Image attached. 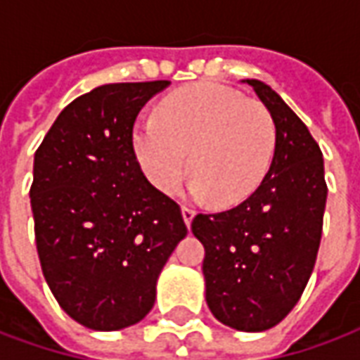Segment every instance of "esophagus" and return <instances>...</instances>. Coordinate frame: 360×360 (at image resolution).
Returning <instances> with one entry per match:
<instances>
[{"mask_svg": "<svg viewBox=\"0 0 360 360\" xmlns=\"http://www.w3.org/2000/svg\"><path fill=\"white\" fill-rule=\"evenodd\" d=\"M181 214H183V220H185V224H187V226H191L193 218H195V210H193V208H188V206H183V208H181Z\"/></svg>", "mask_w": 360, "mask_h": 360, "instance_id": "34e87169", "label": "esophagus"}]
</instances>
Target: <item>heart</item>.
<instances>
[{
  "label": "heart",
  "instance_id": "b5f03b06",
  "mask_svg": "<svg viewBox=\"0 0 360 360\" xmlns=\"http://www.w3.org/2000/svg\"><path fill=\"white\" fill-rule=\"evenodd\" d=\"M132 146L142 172L169 195L188 172L191 193L233 206L250 197L269 172L275 122L265 105L220 84L187 85L158 103L152 120L138 122Z\"/></svg>",
  "mask_w": 360,
  "mask_h": 360
}]
</instances>
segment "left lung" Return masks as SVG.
I'll list each match as a JSON object with an SVG mask.
<instances>
[{
  "label": "left lung",
  "mask_w": 360,
  "mask_h": 360,
  "mask_svg": "<svg viewBox=\"0 0 360 360\" xmlns=\"http://www.w3.org/2000/svg\"><path fill=\"white\" fill-rule=\"evenodd\" d=\"M275 122V154L265 179L241 205L197 214L205 245L206 304L240 331L275 328L300 300L320 250L328 185L310 130L267 84L245 79Z\"/></svg>",
  "instance_id": "obj_1"
}]
</instances>
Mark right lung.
<instances>
[{"instance_id":"obj_1","label":"right lung","mask_w":360,"mask_h":360,"mask_svg":"<svg viewBox=\"0 0 360 360\" xmlns=\"http://www.w3.org/2000/svg\"><path fill=\"white\" fill-rule=\"evenodd\" d=\"M169 82L95 87L58 115L34 154L31 206L42 275L68 316L95 331L146 318L187 236L179 205L146 179L132 128Z\"/></svg>"}]
</instances>
